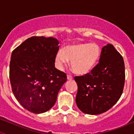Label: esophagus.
Listing matches in <instances>:
<instances>
[{
  "mask_svg": "<svg viewBox=\"0 0 134 134\" xmlns=\"http://www.w3.org/2000/svg\"><path fill=\"white\" fill-rule=\"evenodd\" d=\"M72 79H73L72 76L67 75V79H68V80H72Z\"/></svg>",
  "mask_w": 134,
  "mask_h": 134,
  "instance_id": "esophagus-1",
  "label": "esophagus"
}]
</instances>
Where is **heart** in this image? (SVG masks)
I'll list each match as a JSON object with an SVG mask.
<instances>
[{
  "label": "heart",
  "mask_w": 134,
  "mask_h": 134,
  "mask_svg": "<svg viewBox=\"0 0 134 134\" xmlns=\"http://www.w3.org/2000/svg\"><path fill=\"white\" fill-rule=\"evenodd\" d=\"M100 48L96 43H79L66 46L55 56L57 68L62 70L70 60L71 67L76 74L85 75L91 72L99 62Z\"/></svg>",
  "instance_id": "b5f03b06"
}]
</instances>
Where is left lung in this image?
I'll list each match as a JSON object with an SVG mask.
<instances>
[{
  "label": "left lung",
  "mask_w": 134,
  "mask_h": 134,
  "mask_svg": "<svg viewBox=\"0 0 134 134\" xmlns=\"http://www.w3.org/2000/svg\"><path fill=\"white\" fill-rule=\"evenodd\" d=\"M78 85L76 103L83 113H103L113 107L122 94L125 83L124 58L114 46L102 48L99 62L91 72L75 76Z\"/></svg>",
  "instance_id": "left-lung-1"
}]
</instances>
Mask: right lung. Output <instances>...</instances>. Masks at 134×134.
<instances>
[{
  "label": "right lung",
  "instance_id": "obj_1",
  "mask_svg": "<svg viewBox=\"0 0 134 134\" xmlns=\"http://www.w3.org/2000/svg\"><path fill=\"white\" fill-rule=\"evenodd\" d=\"M58 44L52 37L34 36L12 52L9 68L12 91L19 103L32 113L50 109L67 80L66 73L55 68Z\"/></svg>",
  "mask_w": 134,
  "mask_h": 134
}]
</instances>
